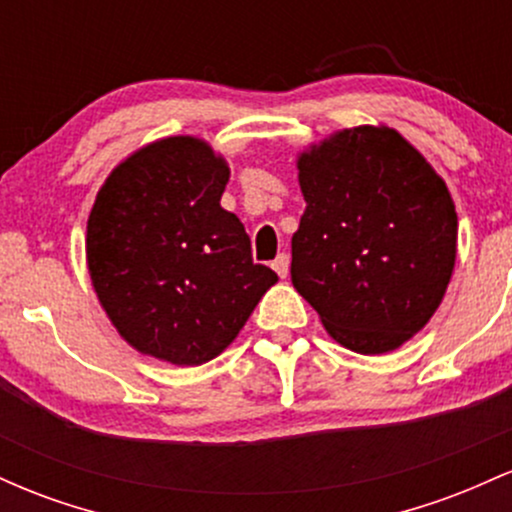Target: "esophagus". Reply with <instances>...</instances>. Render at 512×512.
Listing matches in <instances>:
<instances>
[{
  "instance_id": "esophagus-1",
  "label": "esophagus",
  "mask_w": 512,
  "mask_h": 512,
  "mask_svg": "<svg viewBox=\"0 0 512 512\" xmlns=\"http://www.w3.org/2000/svg\"><path fill=\"white\" fill-rule=\"evenodd\" d=\"M272 269L281 276V279H286V274H289V255H284V252L276 255V260L272 262Z\"/></svg>"
}]
</instances>
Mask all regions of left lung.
Listing matches in <instances>:
<instances>
[{
    "label": "left lung",
    "instance_id": "1",
    "mask_svg": "<svg viewBox=\"0 0 512 512\" xmlns=\"http://www.w3.org/2000/svg\"><path fill=\"white\" fill-rule=\"evenodd\" d=\"M298 170L293 286L346 349H397L436 313L455 267L448 187L390 127L344 129L298 158Z\"/></svg>",
    "mask_w": 512,
    "mask_h": 512
}]
</instances>
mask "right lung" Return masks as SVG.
Instances as JSON below:
<instances>
[{
	"label": "right lung",
	"instance_id": "1",
	"mask_svg": "<svg viewBox=\"0 0 512 512\" xmlns=\"http://www.w3.org/2000/svg\"><path fill=\"white\" fill-rule=\"evenodd\" d=\"M228 166L195 137H168L120 163L86 228L93 289L117 332L175 366L219 356L276 274L221 207Z\"/></svg>",
	"mask_w": 512,
	"mask_h": 512
}]
</instances>
